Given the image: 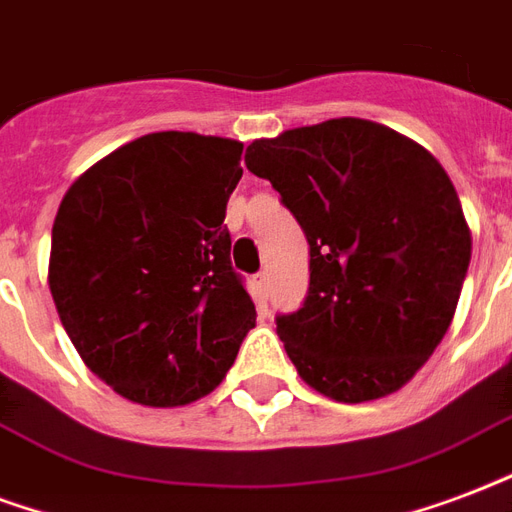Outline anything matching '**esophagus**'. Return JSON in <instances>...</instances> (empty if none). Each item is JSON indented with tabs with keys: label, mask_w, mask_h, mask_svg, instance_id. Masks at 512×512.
<instances>
[{
	"label": "esophagus",
	"mask_w": 512,
	"mask_h": 512,
	"mask_svg": "<svg viewBox=\"0 0 512 512\" xmlns=\"http://www.w3.org/2000/svg\"><path fill=\"white\" fill-rule=\"evenodd\" d=\"M253 280H256V288H259L261 294H267V288H270V275H267V272H259Z\"/></svg>",
	"instance_id": "obj_1"
}]
</instances>
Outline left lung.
I'll use <instances>...</instances> for the list:
<instances>
[{
	"mask_svg": "<svg viewBox=\"0 0 512 512\" xmlns=\"http://www.w3.org/2000/svg\"><path fill=\"white\" fill-rule=\"evenodd\" d=\"M245 167L310 245L305 302L275 318L302 380L337 402L405 386L448 332L470 267V226L440 161L388 126L332 118L251 142Z\"/></svg>",
	"mask_w": 512,
	"mask_h": 512,
	"instance_id": "obj_1",
	"label": "left lung"
}]
</instances>
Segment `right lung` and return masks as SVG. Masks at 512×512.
Masks as SVG:
<instances>
[{"label":"right lung","instance_id":"obj_1","mask_svg":"<svg viewBox=\"0 0 512 512\" xmlns=\"http://www.w3.org/2000/svg\"><path fill=\"white\" fill-rule=\"evenodd\" d=\"M240 156L226 137L145 134L61 199L48 286L80 359L115 394L148 407L205 397L256 326L224 226Z\"/></svg>","mask_w":512,"mask_h":512}]
</instances>
